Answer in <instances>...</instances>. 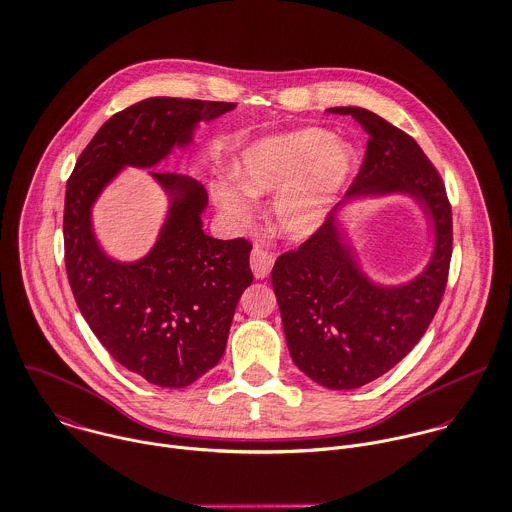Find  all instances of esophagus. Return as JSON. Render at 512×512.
<instances>
[{
    "label": "esophagus",
    "instance_id": "esophagus-1",
    "mask_svg": "<svg viewBox=\"0 0 512 512\" xmlns=\"http://www.w3.org/2000/svg\"><path fill=\"white\" fill-rule=\"evenodd\" d=\"M272 266H274L272 254H268V252L262 250L260 246H254V250H252V254H250V268H252L254 276H256L258 280H264V278L270 274Z\"/></svg>",
    "mask_w": 512,
    "mask_h": 512
}]
</instances>
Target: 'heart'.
<instances>
[{"instance_id": "heart-1", "label": "heart", "mask_w": 512, "mask_h": 512, "mask_svg": "<svg viewBox=\"0 0 512 512\" xmlns=\"http://www.w3.org/2000/svg\"><path fill=\"white\" fill-rule=\"evenodd\" d=\"M357 171V151L326 129H302L264 137L244 147L230 165L228 184L212 188L218 212L234 226H246L252 208L244 198L274 194L270 224L288 242L312 238L328 220L336 200Z\"/></svg>"}]
</instances>
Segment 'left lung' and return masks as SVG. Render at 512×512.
<instances>
[{"instance_id":"left-lung-1","label":"left lung","mask_w":512,"mask_h":512,"mask_svg":"<svg viewBox=\"0 0 512 512\" xmlns=\"http://www.w3.org/2000/svg\"><path fill=\"white\" fill-rule=\"evenodd\" d=\"M367 133L361 171L326 224L272 270L290 355L298 369L328 389H357L395 367L427 332L441 304L453 220L443 180L421 147L401 129L361 107H334ZM409 195L434 230L426 268L401 285L373 281L340 224L351 202Z\"/></svg>"}]
</instances>
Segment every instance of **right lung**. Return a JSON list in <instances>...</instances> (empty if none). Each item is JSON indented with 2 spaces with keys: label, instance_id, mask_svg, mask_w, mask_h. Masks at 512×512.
Here are the masks:
<instances>
[{
  "label": "right lung",
  "instance_id": "right-lung-1",
  "mask_svg": "<svg viewBox=\"0 0 512 512\" xmlns=\"http://www.w3.org/2000/svg\"><path fill=\"white\" fill-rule=\"evenodd\" d=\"M234 107L145 99L97 131L67 180L63 240L75 302L113 359L159 387H186L220 361L238 300L254 278L252 244L208 236L206 190L176 172L149 171L169 206L157 242L139 260L123 262L101 248L93 206L127 167L157 169L194 143L200 123Z\"/></svg>",
  "mask_w": 512,
  "mask_h": 512
}]
</instances>
